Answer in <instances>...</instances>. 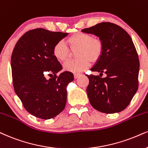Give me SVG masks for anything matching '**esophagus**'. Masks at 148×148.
<instances>
[{
  "label": "esophagus",
  "mask_w": 148,
  "mask_h": 148,
  "mask_svg": "<svg viewBox=\"0 0 148 148\" xmlns=\"http://www.w3.org/2000/svg\"><path fill=\"white\" fill-rule=\"evenodd\" d=\"M82 73H74V78L75 79H77V78H78L79 77V76H81L82 75Z\"/></svg>",
  "instance_id": "1"
}]
</instances>
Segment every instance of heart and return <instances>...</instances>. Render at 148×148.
<instances>
[{
	"label": "heart",
	"instance_id": "b5f03b06",
	"mask_svg": "<svg viewBox=\"0 0 148 148\" xmlns=\"http://www.w3.org/2000/svg\"><path fill=\"white\" fill-rule=\"evenodd\" d=\"M71 51H75L78 59L65 63L64 69L69 72H82L88 69L92 62H96L101 58L103 51V42L98 38H94L88 34L77 32L66 40ZM53 54L56 60L65 62L70 57V51L62 41L58 42L53 49Z\"/></svg>",
	"mask_w": 148,
	"mask_h": 148
}]
</instances>
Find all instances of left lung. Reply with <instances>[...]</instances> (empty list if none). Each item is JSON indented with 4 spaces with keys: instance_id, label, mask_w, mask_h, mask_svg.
I'll list each match as a JSON object with an SVG mask.
<instances>
[{
    "instance_id": "8db88e82",
    "label": "left lung",
    "mask_w": 148,
    "mask_h": 148,
    "mask_svg": "<svg viewBox=\"0 0 148 148\" xmlns=\"http://www.w3.org/2000/svg\"><path fill=\"white\" fill-rule=\"evenodd\" d=\"M82 32L97 36L103 45L101 58L90 69L99 75H86L90 104L107 114L121 112L130 103L138 86L139 60L132 38L121 27L108 22ZM103 72L105 78L101 77Z\"/></svg>"
}]
</instances>
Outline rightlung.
<instances>
[{"mask_svg": "<svg viewBox=\"0 0 148 148\" xmlns=\"http://www.w3.org/2000/svg\"><path fill=\"white\" fill-rule=\"evenodd\" d=\"M68 33L35 29L25 33L13 50L12 66L14 90L27 112L36 117L49 119L59 114L66 103V86L73 81L55 58L53 49ZM47 74L52 75L47 80Z\"/></svg>", "mask_w": 148, "mask_h": 148, "instance_id": "add662e5", "label": "right lung"}]
</instances>
